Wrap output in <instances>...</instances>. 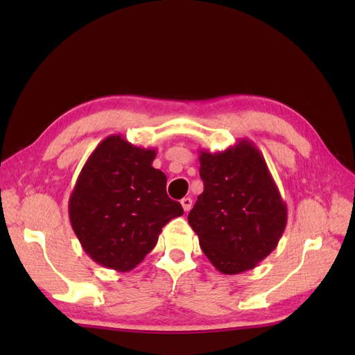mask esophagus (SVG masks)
I'll return each instance as SVG.
<instances>
[{"label": "esophagus", "instance_id": "1", "mask_svg": "<svg viewBox=\"0 0 355 355\" xmlns=\"http://www.w3.org/2000/svg\"><path fill=\"white\" fill-rule=\"evenodd\" d=\"M180 204H182V207H184L185 211H189L191 207H192V200H191V197H185V198H182Z\"/></svg>", "mask_w": 355, "mask_h": 355}]
</instances>
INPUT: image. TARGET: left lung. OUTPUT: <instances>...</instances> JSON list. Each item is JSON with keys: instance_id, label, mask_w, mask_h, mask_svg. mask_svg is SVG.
<instances>
[{"instance_id": "8db88e82", "label": "left lung", "mask_w": 355, "mask_h": 355, "mask_svg": "<svg viewBox=\"0 0 355 355\" xmlns=\"http://www.w3.org/2000/svg\"><path fill=\"white\" fill-rule=\"evenodd\" d=\"M204 191L188 214L201 250L222 274L253 270L280 241L287 206L265 158L249 139L200 151Z\"/></svg>"}]
</instances>
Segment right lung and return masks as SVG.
<instances>
[{
    "instance_id": "1",
    "label": "right lung",
    "mask_w": 355,
    "mask_h": 355,
    "mask_svg": "<svg viewBox=\"0 0 355 355\" xmlns=\"http://www.w3.org/2000/svg\"><path fill=\"white\" fill-rule=\"evenodd\" d=\"M157 153L111 135L85 161L69 197V220L84 252L105 268L128 272L151 252L166 223L184 209L153 167Z\"/></svg>"
}]
</instances>
